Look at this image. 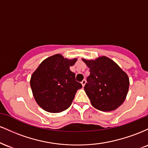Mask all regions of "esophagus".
Masks as SVG:
<instances>
[{"instance_id": "34e87169", "label": "esophagus", "mask_w": 148, "mask_h": 148, "mask_svg": "<svg viewBox=\"0 0 148 148\" xmlns=\"http://www.w3.org/2000/svg\"><path fill=\"white\" fill-rule=\"evenodd\" d=\"M86 79H84L82 81H81V84H82L83 87H84V86L86 85Z\"/></svg>"}]
</instances>
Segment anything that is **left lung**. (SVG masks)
I'll use <instances>...</instances> for the list:
<instances>
[{
    "label": "left lung",
    "instance_id": "left-lung-1",
    "mask_svg": "<svg viewBox=\"0 0 148 148\" xmlns=\"http://www.w3.org/2000/svg\"><path fill=\"white\" fill-rule=\"evenodd\" d=\"M83 61L90 68L84 89L92 106L99 111L116 109L125 101L128 92V76L108 58Z\"/></svg>",
    "mask_w": 148,
    "mask_h": 148
}]
</instances>
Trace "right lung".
Returning <instances> with one entry per match:
<instances>
[{
  "label": "right lung",
  "mask_w": 148,
  "mask_h": 148,
  "mask_svg": "<svg viewBox=\"0 0 148 148\" xmlns=\"http://www.w3.org/2000/svg\"><path fill=\"white\" fill-rule=\"evenodd\" d=\"M76 60L56 54L44 60L33 74L30 83L33 96L45 111L60 113L71 106L76 92L82 88L69 69Z\"/></svg>",
  "instance_id": "right-lung-1"
}]
</instances>
